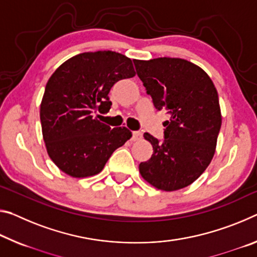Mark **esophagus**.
Returning <instances> with one entry per match:
<instances>
[{"mask_svg": "<svg viewBox=\"0 0 257 257\" xmlns=\"http://www.w3.org/2000/svg\"><path fill=\"white\" fill-rule=\"evenodd\" d=\"M142 137H143V135H142L141 132L133 133V141H140V140H142Z\"/></svg>", "mask_w": 257, "mask_h": 257, "instance_id": "1", "label": "esophagus"}]
</instances>
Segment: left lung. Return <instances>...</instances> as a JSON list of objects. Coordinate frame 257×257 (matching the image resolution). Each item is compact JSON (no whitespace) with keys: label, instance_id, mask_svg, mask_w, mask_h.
<instances>
[{"label":"left lung","instance_id":"left-lung-1","mask_svg":"<svg viewBox=\"0 0 257 257\" xmlns=\"http://www.w3.org/2000/svg\"><path fill=\"white\" fill-rule=\"evenodd\" d=\"M134 64L154 107L170 115L164 142L144 134L153 153L141 162L140 173L158 190H181L205 172L215 154L222 124L217 90L209 75L189 60L160 57Z\"/></svg>","mask_w":257,"mask_h":257}]
</instances>
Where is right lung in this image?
Returning <instances> with one entry per match:
<instances>
[{
  "label": "right lung",
  "mask_w": 257,
  "mask_h": 257,
  "mask_svg": "<svg viewBox=\"0 0 257 257\" xmlns=\"http://www.w3.org/2000/svg\"><path fill=\"white\" fill-rule=\"evenodd\" d=\"M135 75L132 59L109 50L79 54L52 73L40 119L47 152L62 172L75 178L93 176L130 140L128 128L111 129L93 114L107 113L113 84Z\"/></svg>",
  "instance_id": "obj_1"
}]
</instances>
